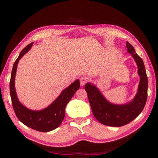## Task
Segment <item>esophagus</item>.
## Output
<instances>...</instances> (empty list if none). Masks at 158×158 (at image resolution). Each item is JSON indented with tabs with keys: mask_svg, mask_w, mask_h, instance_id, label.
Wrapping results in <instances>:
<instances>
[{
	"mask_svg": "<svg viewBox=\"0 0 158 158\" xmlns=\"http://www.w3.org/2000/svg\"><path fill=\"white\" fill-rule=\"evenodd\" d=\"M88 81V78L87 77H85V76H82V77H81L80 79V85L83 86L85 84V83L87 82Z\"/></svg>",
	"mask_w": 158,
	"mask_h": 158,
	"instance_id": "1",
	"label": "esophagus"
}]
</instances>
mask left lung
I'll return each instance as SVG.
<instances>
[{"label": "left lung", "mask_w": 158, "mask_h": 158, "mask_svg": "<svg viewBox=\"0 0 158 158\" xmlns=\"http://www.w3.org/2000/svg\"><path fill=\"white\" fill-rule=\"evenodd\" d=\"M127 51L135 60L140 82L138 92L132 100L125 104H114L104 97L92 83L85 85L89 102L95 118L103 125L109 127H122L136 118L144 109L148 96V77L144 62L138 56L131 44L127 41Z\"/></svg>", "instance_id": "obj_1"}]
</instances>
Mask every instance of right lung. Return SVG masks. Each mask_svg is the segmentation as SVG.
Segmentation results:
<instances>
[{"label":"right lung","mask_w":158,"mask_h":158,"mask_svg":"<svg viewBox=\"0 0 158 158\" xmlns=\"http://www.w3.org/2000/svg\"><path fill=\"white\" fill-rule=\"evenodd\" d=\"M33 42L23 49L12 68L10 82V94L14 111L18 118L27 127L40 132H49L59 127L64 120L65 107L80 88V80L77 79L69 86L62 91L60 95L49 106L41 110H31L27 108L19 101L15 89V77L18 62L30 50Z\"/></svg>","instance_id":"1"}]
</instances>
